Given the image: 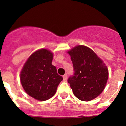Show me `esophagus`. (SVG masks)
I'll return each instance as SVG.
<instances>
[{"label":"esophagus","mask_w":126,"mask_h":126,"mask_svg":"<svg viewBox=\"0 0 126 126\" xmlns=\"http://www.w3.org/2000/svg\"><path fill=\"white\" fill-rule=\"evenodd\" d=\"M63 80H66L67 77H68V75H67L66 74H65L63 76Z\"/></svg>","instance_id":"1"}]
</instances>
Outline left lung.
Returning a JSON list of instances; mask_svg holds the SVG:
<instances>
[{"mask_svg":"<svg viewBox=\"0 0 126 126\" xmlns=\"http://www.w3.org/2000/svg\"><path fill=\"white\" fill-rule=\"evenodd\" d=\"M73 64L74 74L68 78L74 94L79 99L90 101L104 90L109 71L104 62L93 50L77 46L68 52Z\"/></svg>","mask_w":126,"mask_h":126,"instance_id":"1","label":"left lung"}]
</instances>
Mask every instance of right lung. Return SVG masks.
Returning a JSON list of instances; mask_svg holds the SVG:
<instances>
[{
	"label": "right lung",
	"instance_id": "obj_1",
	"mask_svg": "<svg viewBox=\"0 0 126 126\" xmlns=\"http://www.w3.org/2000/svg\"><path fill=\"white\" fill-rule=\"evenodd\" d=\"M53 54L45 49L32 54L21 72V82L25 92L39 101H46L55 94L63 80L52 64Z\"/></svg>",
	"mask_w": 126,
	"mask_h": 126
}]
</instances>
